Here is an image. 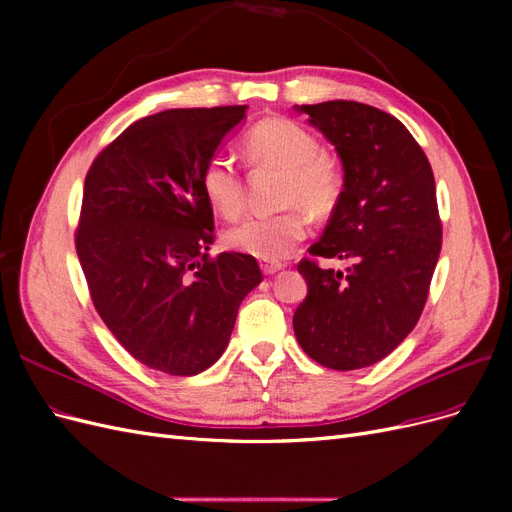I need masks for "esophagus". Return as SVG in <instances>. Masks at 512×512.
I'll return each instance as SVG.
<instances>
[{"label":"esophagus","mask_w":512,"mask_h":512,"mask_svg":"<svg viewBox=\"0 0 512 512\" xmlns=\"http://www.w3.org/2000/svg\"><path fill=\"white\" fill-rule=\"evenodd\" d=\"M260 269L265 275H275L277 271L284 269V265L282 262H260Z\"/></svg>","instance_id":"1"}]
</instances>
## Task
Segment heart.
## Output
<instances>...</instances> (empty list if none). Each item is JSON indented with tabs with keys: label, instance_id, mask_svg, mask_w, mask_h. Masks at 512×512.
Wrapping results in <instances>:
<instances>
[{
	"label": "heart",
	"instance_id": "b5f03b06",
	"mask_svg": "<svg viewBox=\"0 0 512 512\" xmlns=\"http://www.w3.org/2000/svg\"><path fill=\"white\" fill-rule=\"evenodd\" d=\"M245 153L258 166L284 170L282 203L292 205L271 215H252L232 226L226 235L232 250L280 262L288 258L307 235V218L297 204L312 215H327L335 207L342 177L335 162L320 153L316 136L290 119H265L245 134ZM200 190L207 203L224 218H237L243 209L245 188L239 168L230 156L218 153L200 170Z\"/></svg>",
	"mask_w": 512,
	"mask_h": 512
}]
</instances>
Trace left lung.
I'll list each match as a JSON object with an SVG mask.
<instances>
[{
    "instance_id": "left-lung-1",
    "label": "left lung",
    "mask_w": 512,
    "mask_h": 512,
    "mask_svg": "<svg viewBox=\"0 0 512 512\" xmlns=\"http://www.w3.org/2000/svg\"><path fill=\"white\" fill-rule=\"evenodd\" d=\"M294 111L344 168V190L309 254L352 262L346 271L299 262L307 297L294 312V335L324 367H369L404 342L425 307L442 250L436 181L408 128L380 108L333 100Z\"/></svg>"
}]
</instances>
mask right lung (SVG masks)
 <instances>
[{
  "label": "right lung",
  "mask_w": 512,
  "mask_h": 512,
  "mask_svg": "<svg viewBox=\"0 0 512 512\" xmlns=\"http://www.w3.org/2000/svg\"><path fill=\"white\" fill-rule=\"evenodd\" d=\"M247 106L173 108L138 119L91 164L79 254L91 299L136 361L196 376L224 354L241 301L260 282L256 258L213 243L200 170Z\"/></svg>",
  "instance_id": "add662e5"
}]
</instances>
